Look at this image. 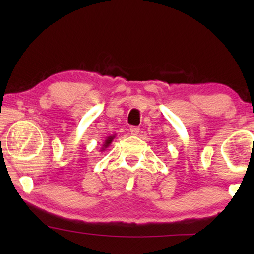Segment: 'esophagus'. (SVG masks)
Returning a JSON list of instances; mask_svg holds the SVG:
<instances>
[{"mask_svg":"<svg viewBox=\"0 0 254 254\" xmlns=\"http://www.w3.org/2000/svg\"><path fill=\"white\" fill-rule=\"evenodd\" d=\"M130 133H131V135L136 136L140 133V128L137 127H130Z\"/></svg>","mask_w":254,"mask_h":254,"instance_id":"esophagus-1","label":"esophagus"}]
</instances>
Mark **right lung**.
I'll list each match as a JSON object with an SVG mask.
<instances>
[{
	"label": "right lung",
	"instance_id": "1",
	"mask_svg": "<svg viewBox=\"0 0 254 254\" xmlns=\"http://www.w3.org/2000/svg\"><path fill=\"white\" fill-rule=\"evenodd\" d=\"M114 137H115V134H114V135H110V136L106 137L105 141H104V142H103V144H102V148H101V150H100L101 152L105 151V149L110 147V144L112 143V141L114 140Z\"/></svg>",
	"mask_w": 254,
	"mask_h": 254
}]
</instances>
